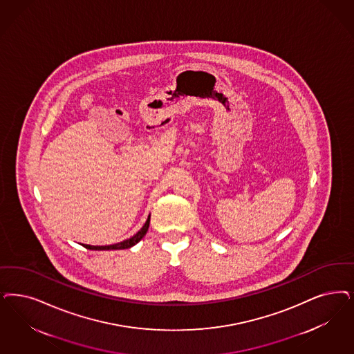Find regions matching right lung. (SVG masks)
Segmentation results:
<instances>
[{"instance_id": "1", "label": "right lung", "mask_w": 354, "mask_h": 354, "mask_svg": "<svg viewBox=\"0 0 354 354\" xmlns=\"http://www.w3.org/2000/svg\"><path fill=\"white\" fill-rule=\"evenodd\" d=\"M149 223H150V216L147 217L145 225L142 226V229H141L140 232H137V234H134L132 238L125 239V241H122L120 243L110 244V245H90V244H82V245L86 247V248H88V250H95V251H102V250H124V248H131L132 245H134L136 243H138V242L145 236L147 229H149Z\"/></svg>"}]
</instances>
